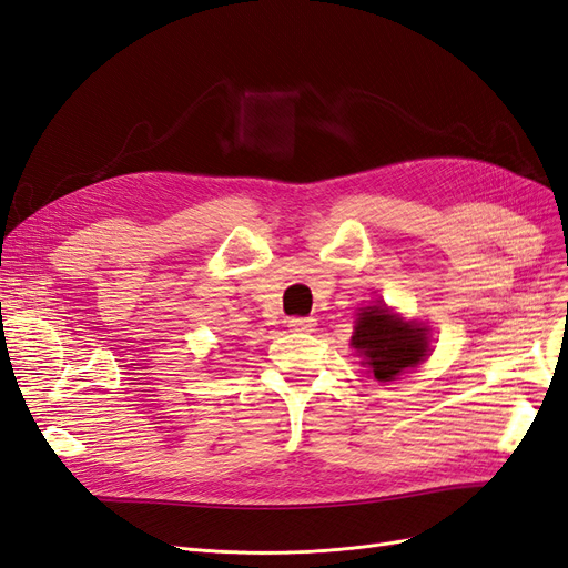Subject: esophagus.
Wrapping results in <instances>:
<instances>
[{"label":"esophagus","instance_id":"1","mask_svg":"<svg viewBox=\"0 0 568 568\" xmlns=\"http://www.w3.org/2000/svg\"><path fill=\"white\" fill-rule=\"evenodd\" d=\"M286 324L291 326V332H313L315 329L313 317H288Z\"/></svg>","mask_w":568,"mask_h":568}]
</instances>
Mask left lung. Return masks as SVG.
Wrapping results in <instances>:
<instances>
[{
    "mask_svg": "<svg viewBox=\"0 0 568 568\" xmlns=\"http://www.w3.org/2000/svg\"><path fill=\"white\" fill-rule=\"evenodd\" d=\"M353 348L365 355L374 379L390 382L407 367L419 365L428 353L426 329L415 322H403L384 305H369L357 317Z\"/></svg>",
    "mask_w": 568,
    "mask_h": 568,
    "instance_id": "1",
    "label": "left lung"
}]
</instances>
